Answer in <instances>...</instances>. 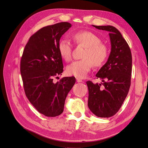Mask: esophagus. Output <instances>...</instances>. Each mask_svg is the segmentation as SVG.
<instances>
[{"label": "esophagus", "mask_w": 148, "mask_h": 148, "mask_svg": "<svg viewBox=\"0 0 148 148\" xmlns=\"http://www.w3.org/2000/svg\"><path fill=\"white\" fill-rule=\"evenodd\" d=\"M76 80H77V82H78V83H80V82H83V80H82V79H79V78H76Z\"/></svg>", "instance_id": "1"}]
</instances>
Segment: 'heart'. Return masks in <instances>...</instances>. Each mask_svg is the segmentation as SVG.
<instances>
[{"mask_svg": "<svg viewBox=\"0 0 148 148\" xmlns=\"http://www.w3.org/2000/svg\"><path fill=\"white\" fill-rule=\"evenodd\" d=\"M71 37L75 44L84 47L85 49L82 55L83 59L74 61L69 65L66 67V73L77 78H84L93 65L98 67L104 64L108 56V48L101 42L97 35L90 31H79L73 34ZM58 49L60 57L65 61L69 62L71 59L72 46L68 41L61 40Z\"/></svg>", "mask_w": 148, "mask_h": 148, "instance_id": "obj_1", "label": "heart"}]
</instances>
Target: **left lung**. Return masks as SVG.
<instances>
[{
  "label": "left lung",
  "instance_id": "obj_1",
  "mask_svg": "<svg viewBox=\"0 0 148 148\" xmlns=\"http://www.w3.org/2000/svg\"><path fill=\"white\" fill-rule=\"evenodd\" d=\"M109 32L111 52L106 63L96 74L103 83L88 81V107L100 118H110L117 113L125 101L131 85L132 55L130 47L116 27L95 26ZM102 86L101 87V86Z\"/></svg>",
  "mask_w": 148,
  "mask_h": 148
}]
</instances>
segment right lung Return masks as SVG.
Instances as JSON below:
<instances>
[{"instance_id":"obj_1","label":"right lung","mask_w":148,"mask_h":148,"mask_svg":"<svg viewBox=\"0 0 148 148\" xmlns=\"http://www.w3.org/2000/svg\"><path fill=\"white\" fill-rule=\"evenodd\" d=\"M71 27L69 23L60 22L38 30L30 37L21 58L26 96L38 112L48 117L64 112L66 96L75 83L74 77L53 82V77L64 71L58 46L61 36Z\"/></svg>"}]
</instances>
